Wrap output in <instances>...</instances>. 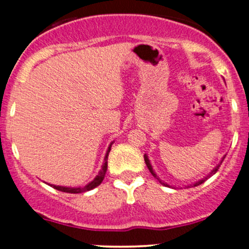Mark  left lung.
I'll use <instances>...</instances> for the list:
<instances>
[{
  "mask_svg": "<svg viewBox=\"0 0 249 249\" xmlns=\"http://www.w3.org/2000/svg\"><path fill=\"white\" fill-rule=\"evenodd\" d=\"M224 159H225V157H224V158H222V160H224ZM144 160H145V162H146V166H147V168H148V170H150V172H151V174H152V176L154 177V178H157V179H158V180H159V182H160V184H161V185H164V186H170V185H168V184H166V182H164V181H162V180H160V179H159V178H158V176H157V174H156V172H154V171H153V167H152V165H151V162H150V159H148L147 154H145V156H144ZM222 160H221V161H220V162H219V164H218V165H216V166H215V167H214L212 171H211V172H210V174H207V176H206V177H204V178H202V179H200V180H198V181H196V182H194V184H192V185H188V186H187V187H191V186H192V187H194V186H198V185H201V184H202V182H204V181H206V180H207L208 178H210V177H212V176H213V174H214V173H215V172H216V171H218V168H219V166H220V165H221V162H222Z\"/></svg>",
  "mask_w": 249,
  "mask_h": 249,
  "instance_id": "obj_1",
  "label": "left lung"
}]
</instances>
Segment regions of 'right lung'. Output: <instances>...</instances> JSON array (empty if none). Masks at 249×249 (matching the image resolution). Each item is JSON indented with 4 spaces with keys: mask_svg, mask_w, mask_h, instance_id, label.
Wrapping results in <instances>:
<instances>
[{
    "mask_svg": "<svg viewBox=\"0 0 249 249\" xmlns=\"http://www.w3.org/2000/svg\"><path fill=\"white\" fill-rule=\"evenodd\" d=\"M112 144H113V142H110V145H108L107 154H105L104 162H103L101 171H99L98 174H97V176L95 177V179H93L92 181L89 182V184L85 185V186H83V187H68V186H58V185H53V184H49V185L51 187L55 188V190H58V191H61V192H67V193L88 192V191H91V190H93L95 187L99 186V185H101V182L103 181V179H104L105 173H107V157H108V153H110V151H111V146H112Z\"/></svg>",
    "mask_w": 249,
    "mask_h": 249,
    "instance_id": "obj_1",
    "label": "right lung"
}]
</instances>
